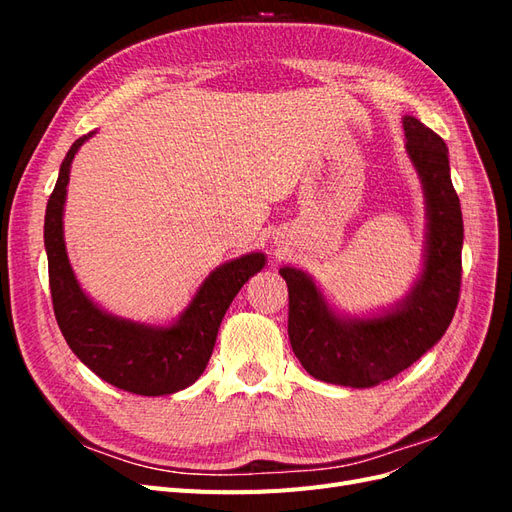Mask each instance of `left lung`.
Segmentation results:
<instances>
[{
    "label": "left lung",
    "instance_id": "1",
    "mask_svg": "<svg viewBox=\"0 0 512 512\" xmlns=\"http://www.w3.org/2000/svg\"><path fill=\"white\" fill-rule=\"evenodd\" d=\"M406 151L423 183L427 250L408 297L374 318L335 314L307 273L284 267L290 346L309 376L352 389L391 380L440 342L461 288L463 220L442 138L416 117H404Z\"/></svg>",
    "mask_w": 512,
    "mask_h": 512
}]
</instances>
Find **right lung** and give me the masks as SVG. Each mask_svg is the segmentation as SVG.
<instances>
[{
    "label": "right lung",
    "mask_w": 512,
    "mask_h": 512,
    "mask_svg": "<svg viewBox=\"0 0 512 512\" xmlns=\"http://www.w3.org/2000/svg\"><path fill=\"white\" fill-rule=\"evenodd\" d=\"M89 136L94 132L74 141L66 153L44 215V247L57 324L72 352L104 382L147 397L177 393L205 371L226 309L241 286L265 267V254H245L211 271L170 327H149L106 314L76 282L64 243L70 166Z\"/></svg>",
    "instance_id": "1"
}]
</instances>
